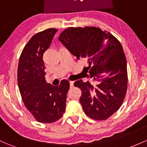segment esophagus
I'll list each match as a JSON object with an SVG mask.
<instances>
[{"label":"esophagus","mask_w":147,"mask_h":147,"mask_svg":"<svg viewBox=\"0 0 147 147\" xmlns=\"http://www.w3.org/2000/svg\"><path fill=\"white\" fill-rule=\"evenodd\" d=\"M69 86H70V87H73L74 86V82L73 81H70L69 82Z\"/></svg>","instance_id":"esophagus-1"}]
</instances>
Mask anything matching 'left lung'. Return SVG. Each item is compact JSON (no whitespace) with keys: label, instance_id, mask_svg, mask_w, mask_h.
I'll return each instance as SVG.
<instances>
[{"label":"left lung","instance_id":"1","mask_svg":"<svg viewBox=\"0 0 147 147\" xmlns=\"http://www.w3.org/2000/svg\"><path fill=\"white\" fill-rule=\"evenodd\" d=\"M58 40L77 59L87 63L83 73L89 80L74 83L82 90L84 112L94 120L109 118L120 109L127 88V61L120 41L94 27L67 28Z\"/></svg>","mask_w":147,"mask_h":147}]
</instances>
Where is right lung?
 Wrapping results in <instances>:
<instances>
[{
  "instance_id": "add662e5",
  "label": "right lung",
  "mask_w": 147,
  "mask_h": 147,
  "mask_svg": "<svg viewBox=\"0 0 147 147\" xmlns=\"http://www.w3.org/2000/svg\"><path fill=\"white\" fill-rule=\"evenodd\" d=\"M57 31L48 29L34 35L24 46L18 64V82L22 101L34 118L42 123H54L63 116L69 88L66 80L59 86L46 81L43 55Z\"/></svg>"
}]
</instances>
